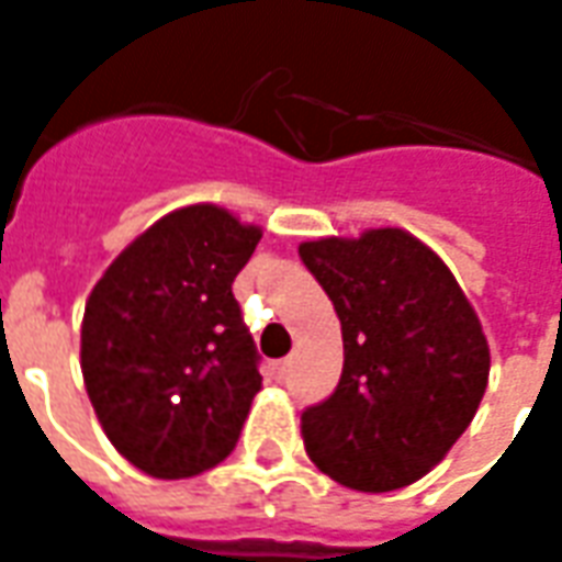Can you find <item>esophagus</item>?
<instances>
[{
    "label": "esophagus",
    "instance_id": "1",
    "mask_svg": "<svg viewBox=\"0 0 562 562\" xmlns=\"http://www.w3.org/2000/svg\"><path fill=\"white\" fill-rule=\"evenodd\" d=\"M289 369H292V357H285V360H280V363H277V375L285 378L289 375Z\"/></svg>",
    "mask_w": 562,
    "mask_h": 562
}]
</instances>
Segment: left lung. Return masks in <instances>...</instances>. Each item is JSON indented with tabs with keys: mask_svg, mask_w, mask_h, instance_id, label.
Segmentation results:
<instances>
[{
	"mask_svg": "<svg viewBox=\"0 0 562 562\" xmlns=\"http://www.w3.org/2000/svg\"><path fill=\"white\" fill-rule=\"evenodd\" d=\"M301 259L342 324L334 396L301 417L322 473L366 494L423 480L476 417L488 339L438 252L398 226L303 240Z\"/></svg>",
	"mask_w": 562,
	"mask_h": 562,
	"instance_id": "obj_1",
	"label": "left lung"
}]
</instances>
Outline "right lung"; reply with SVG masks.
I'll return each instance as SVG.
<instances>
[{"label": "right lung", "instance_id": "1", "mask_svg": "<svg viewBox=\"0 0 562 562\" xmlns=\"http://www.w3.org/2000/svg\"><path fill=\"white\" fill-rule=\"evenodd\" d=\"M259 240L261 226L196 202L151 223L94 282L82 381L136 471L187 480L235 450L261 375L232 282Z\"/></svg>", "mask_w": 562, "mask_h": 562}]
</instances>
